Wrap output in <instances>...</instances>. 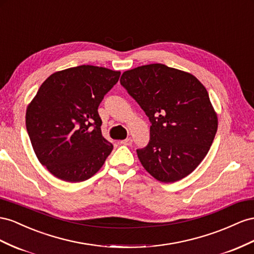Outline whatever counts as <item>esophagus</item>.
I'll return each instance as SVG.
<instances>
[{"mask_svg": "<svg viewBox=\"0 0 254 254\" xmlns=\"http://www.w3.org/2000/svg\"><path fill=\"white\" fill-rule=\"evenodd\" d=\"M121 144H123V145H127V146L131 145V144H132V139L131 138H127L125 140H122Z\"/></svg>", "mask_w": 254, "mask_h": 254, "instance_id": "obj_1", "label": "esophagus"}]
</instances>
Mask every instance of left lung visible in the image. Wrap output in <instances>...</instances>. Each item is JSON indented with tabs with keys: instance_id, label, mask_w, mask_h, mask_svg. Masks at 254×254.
Here are the masks:
<instances>
[{
	"instance_id": "8db88e82",
	"label": "left lung",
	"mask_w": 254,
	"mask_h": 254,
	"mask_svg": "<svg viewBox=\"0 0 254 254\" xmlns=\"http://www.w3.org/2000/svg\"><path fill=\"white\" fill-rule=\"evenodd\" d=\"M121 84L148 116L147 145L139 160L157 181L186 177L207 155L218 128L206 88L193 74L163 64L125 71Z\"/></svg>"
}]
</instances>
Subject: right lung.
<instances>
[{
    "label": "right lung",
    "instance_id": "right-lung-1",
    "mask_svg": "<svg viewBox=\"0 0 254 254\" xmlns=\"http://www.w3.org/2000/svg\"><path fill=\"white\" fill-rule=\"evenodd\" d=\"M120 76L99 66L67 68L48 77L27 106L25 124L34 152L59 180H88L112 152L101 134L98 107Z\"/></svg>",
    "mask_w": 254,
    "mask_h": 254
}]
</instances>
